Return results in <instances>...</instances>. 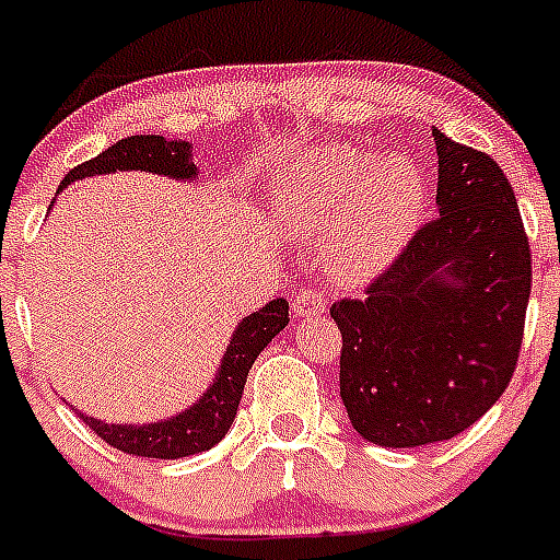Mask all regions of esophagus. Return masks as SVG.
<instances>
[{"label":"esophagus","mask_w":560,"mask_h":560,"mask_svg":"<svg viewBox=\"0 0 560 560\" xmlns=\"http://www.w3.org/2000/svg\"><path fill=\"white\" fill-rule=\"evenodd\" d=\"M328 306L326 295H323L320 290H301L295 295V304H292V310H295V317H315V315H323Z\"/></svg>","instance_id":"1"}]
</instances>
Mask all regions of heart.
Here are the masks:
<instances>
[{
	"label": "heart",
	"instance_id": "obj_1",
	"mask_svg": "<svg viewBox=\"0 0 560 560\" xmlns=\"http://www.w3.org/2000/svg\"><path fill=\"white\" fill-rule=\"evenodd\" d=\"M273 203L292 232L326 240V265L337 279L364 281L411 237L425 185L409 160L328 145L298 162Z\"/></svg>",
	"mask_w": 560,
	"mask_h": 560
}]
</instances>
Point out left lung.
I'll list each match as a JSON object with an SVG mask.
<instances>
[{
    "mask_svg": "<svg viewBox=\"0 0 560 560\" xmlns=\"http://www.w3.org/2000/svg\"><path fill=\"white\" fill-rule=\"evenodd\" d=\"M436 207L364 298L331 304L339 395L381 447L458 436L514 375L530 298V245L511 182L483 151L433 129Z\"/></svg>",
    "mask_w": 560,
    "mask_h": 560,
    "instance_id": "8db88e82",
    "label": "left lung"
}]
</instances>
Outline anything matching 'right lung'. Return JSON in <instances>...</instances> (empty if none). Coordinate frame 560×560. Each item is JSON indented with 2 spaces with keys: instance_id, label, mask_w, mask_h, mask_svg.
I'll return each mask as SVG.
<instances>
[{
  "instance_id": "add662e5",
  "label": "right lung",
  "mask_w": 560,
  "mask_h": 560,
  "mask_svg": "<svg viewBox=\"0 0 560 560\" xmlns=\"http://www.w3.org/2000/svg\"><path fill=\"white\" fill-rule=\"evenodd\" d=\"M190 149L192 145L185 140H165L160 135H132V138L118 140L98 156L68 171L60 190L71 182L85 179V176L115 174V171H149V174H162L171 176V179H196L198 171L192 165ZM287 323H290V304L284 298H276L259 312L243 317L237 331L229 339L215 381L198 398V404L179 411L171 420L151 422V425H113V422H102L96 417H80L109 447L129 453V456L185 458L192 453L209 451L232 428L250 364Z\"/></svg>"
}]
</instances>
